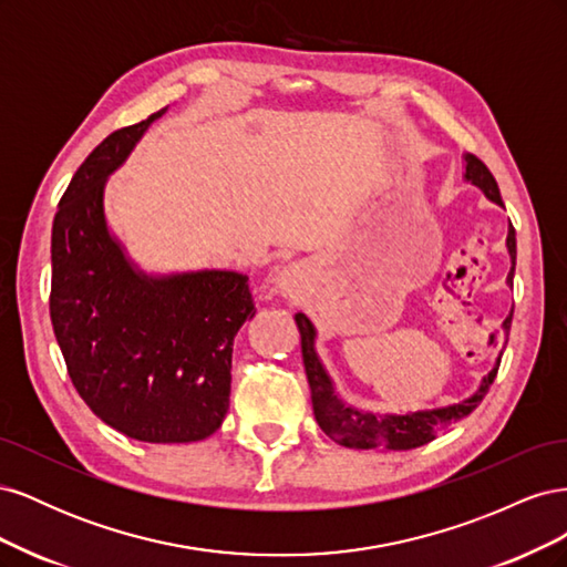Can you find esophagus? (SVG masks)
<instances>
[{
  "instance_id": "1",
  "label": "esophagus",
  "mask_w": 567,
  "mask_h": 567,
  "mask_svg": "<svg viewBox=\"0 0 567 567\" xmlns=\"http://www.w3.org/2000/svg\"><path fill=\"white\" fill-rule=\"evenodd\" d=\"M284 284H286V279H284Z\"/></svg>"
}]
</instances>
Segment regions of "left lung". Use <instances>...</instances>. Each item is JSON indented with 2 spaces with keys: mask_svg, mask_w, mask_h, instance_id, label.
<instances>
[{
  "mask_svg": "<svg viewBox=\"0 0 567 567\" xmlns=\"http://www.w3.org/2000/svg\"><path fill=\"white\" fill-rule=\"evenodd\" d=\"M466 177L471 184L477 188H483V194L494 200L502 203L499 186H496V179L487 169V165L480 161L473 153H466ZM508 255H511V271H508V284L513 286V271H516V229H508ZM511 319L513 312L506 317L504 329H511ZM296 323L300 331V346H302V364L307 373V383H310L312 390V406H315V419L319 423L321 431L336 440L342 447H354V450H373V447H383V450H416L421 444H427L435 440L440 433L447 431L454 423L461 419H466L471 411L483 402L487 394L489 385L496 379V371H499L502 359H496L494 369L485 375L480 388L471 394L468 400H463L452 406H442V409H431V411H414V414H385V416H375L369 414V411H359L348 406L342 402L336 388L329 379V373L321 367L317 350H315V338L317 331L312 321L307 319L302 312L296 315Z\"/></svg>",
  "mask_w": 567,
  "mask_h": 567,
  "instance_id": "1",
  "label": "left lung"
}]
</instances>
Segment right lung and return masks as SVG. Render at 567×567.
Wrapping results in <instances>:
<instances>
[{
	"mask_svg": "<svg viewBox=\"0 0 567 567\" xmlns=\"http://www.w3.org/2000/svg\"><path fill=\"white\" fill-rule=\"evenodd\" d=\"M115 130L84 161L51 227L49 315L68 375L94 414L142 442L210 437L229 409L234 336L255 317L248 277H148L106 227V179L153 120Z\"/></svg>",
	"mask_w": 567,
	"mask_h": 567,
	"instance_id": "1",
	"label": "right lung"
}]
</instances>
